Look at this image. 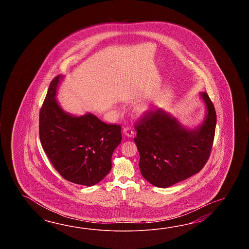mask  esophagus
Returning <instances> with one entry per match:
<instances>
[{
	"label": "esophagus",
	"mask_w": 249,
	"mask_h": 249,
	"mask_svg": "<svg viewBox=\"0 0 249 249\" xmlns=\"http://www.w3.org/2000/svg\"><path fill=\"white\" fill-rule=\"evenodd\" d=\"M124 132L128 137H132L133 134H134V130H133L132 127L127 126L125 128H124Z\"/></svg>",
	"instance_id": "34e87169"
}]
</instances>
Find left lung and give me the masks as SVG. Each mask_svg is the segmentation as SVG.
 I'll return each mask as SVG.
<instances>
[{
  "mask_svg": "<svg viewBox=\"0 0 249 249\" xmlns=\"http://www.w3.org/2000/svg\"><path fill=\"white\" fill-rule=\"evenodd\" d=\"M200 95L207 116L194 130H187L162 109L147 110L135 123L139 167L154 186L174 185L196 175L207 164L214 139L216 112L207 92Z\"/></svg>",
  "mask_w": 249,
  "mask_h": 249,
  "instance_id": "left-lung-1",
  "label": "left lung"
}]
</instances>
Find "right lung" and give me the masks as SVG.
<instances>
[{"label":"right lung","instance_id":"1","mask_svg":"<svg viewBox=\"0 0 249 249\" xmlns=\"http://www.w3.org/2000/svg\"><path fill=\"white\" fill-rule=\"evenodd\" d=\"M61 75L51 82L39 114L42 148L59 175L80 185L100 182L111 169L113 151L121 142L120 124L102 122L92 114L73 117L55 99Z\"/></svg>","mask_w":249,"mask_h":249}]
</instances>
